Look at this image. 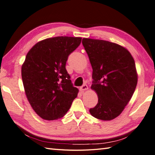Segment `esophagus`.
<instances>
[{"label": "esophagus", "instance_id": "1", "mask_svg": "<svg viewBox=\"0 0 155 155\" xmlns=\"http://www.w3.org/2000/svg\"><path fill=\"white\" fill-rule=\"evenodd\" d=\"M79 89H80V91H86V90H87L88 89V86H87V85H83V86H81L80 88H79Z\"/></svg>", "mask_w": 155, "mask_h": 155}]
</instances>
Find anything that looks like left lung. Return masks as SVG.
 I'll use <instances>...</instances> for the list:
<instances>
[{"instance_id":"8db88e82","label":"left lung","mask_w":155,"mask_h":155,"mask_svg":"<svg viewBox=\"0 0 155 155\" xmlns=\"http://www.w3.org/2000/svg\"><path fill=\"white\" fill-rule=\"evenodd\" d=\"M83 47L93 69L91 89L98 102L89 110L93 117L111 120L121 114L137 83L134 58L124 47L111 42L83 38Z\"/></svg>"}]
</instances>
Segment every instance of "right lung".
<instances>
[{
  "label": "right lung",
  "mask_w": 155,
  "mask_h": 155,
  "mask_svg": "<svg viewBox=\"0 0 155 155\" xmlns=\"http://www.w3.org/2000/svg\"><path fill=\"white\" fill-rule=\"evenodd\" d=\"M81 37L56 36L36 43L21 66L27 99L34 110L48 120L63 117L77 96L66 69L68 55L79 46Z\"/></svg>",
  "instance_id": "1"
}]
</instances>
